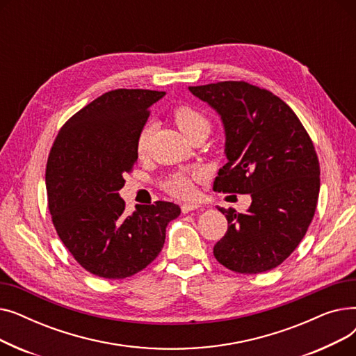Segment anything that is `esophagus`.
I'll list each match as a JSON object with an SVG mask.
<instances>
[{"mask_svg": "<svg viewBox=\"0 0 356 356\" xmlns=\"http://www.w3.org/2000/svg\"><path fill=\"white\" fill-rule=\"evenodd\" d=\"M197 209H200V207H199V204H196V203H184V204H181V212L183 213H189V212L197 211Z\"/></svg>", "mask_w": 356, "mask_h": 356, "instance_id": "34e87169", "label": "esophagus"}]
</instances>
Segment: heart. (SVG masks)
<instances>
[{"mask_svg": "<svg viewBox=\"0 0 356 356\" xmlns=\"http://www.w3.org/2000/svg\"><path fill=\"white\" fill-rule=\"evenodd\" d=\"M173 118H175L177 127L183 131V134L188 138L193 133H196V131L209 127V122L207 118H204V115H202L200 112L196 111L195 108L186 106V105H180V106L175 108ZM149 138H152V127L144 125L143 129L140 131V134L137 137V143H136V148H137L138 154L145 153ZM165 191L168 193H172L173 196L181 197V199H189L195 195V184H193L192 177H189L188 175L177 173V175H173L165 181Z\"/></svg>", "mask_w": 356, "mask_h": 356, "instance_id": "b5f03b06", "label": "heart"}]
</instances>
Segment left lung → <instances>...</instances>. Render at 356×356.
<instances>
[{
    "instance_id": "obj_1",
    "label": "left lung",
    "mask_w": 356,
    "mask_h": 356,
    "mask_svg": "<svg viewBox=\"0 0 356 356\" xmlns=\"http://www.w3.org/2000/svg\"><path fill=\"white\" fill-rule=\"evenodd\" d=\"M220 117L225 157L213 189L251 195L244 213L219 211L228 231L213 247L222 266L258 274L297 248L313 219L321 168L313 143L293 109L270 90L247 82L189 86Z\"/></svg>"
}]
</instances>
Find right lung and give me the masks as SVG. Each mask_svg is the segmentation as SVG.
Returning a JSON list of instances; mask_svg holds the SVG:
<instances>
[{
	"label": "right lung",
	"instance_id": "obj_1",
	"mask_svg": "<svg viewBox=\"0 0 356 356\" xmlns=\"http://www.w3.org/2000/svg\"><path fill=\"white\" fill-rule=\"evenodd\" d=\"M165 92L115 89L78 111L59 131L46 168L53 225L89 273L115 280L134 275L160 254L179 204L157 202L125 213L120 189L133 168L148 109Z\"/></svg>",
	"mask_w": 356,
	"mask_h": 356
}]
</instances>
